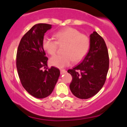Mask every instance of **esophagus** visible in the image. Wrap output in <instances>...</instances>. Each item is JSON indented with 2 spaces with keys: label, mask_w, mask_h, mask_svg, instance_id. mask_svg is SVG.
<instances>
[{
  "label": "esophagus",
  "mask_w": 127,
  "mask_h": 127,
  "mask_svg": "<svg viewBox=\"0 0 127 127\" xmlns=\"http://www.w3.org/2000/svg\"><path fill=\"white\" fill-rule=\"evenodd\" d=\"M66 71H65V70H63V69H61L60 70V73L61 74H63L64 73H66Z\"/></svg>",
  "instance_id": "esophagus-1"
}]
</instances>
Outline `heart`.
I'll return each instance as SVG.
<instances>
[{
    "instance_id": "b5f03b06",
    "label": "heart",
    "mask_w": 127,
    "mask_h": 127,
    "mask_svg": "<svg viewBox=\"0 0 127 127\" xmlns=\"http://www.w3.org/2000/svg\"><path fill=\"white\" fill-rule=\"evenodd\" d=\"M55 40L44 36L42 47L48 54L53 55L56 53L59 46L64 45L63 55H55L50 59V64L58 68H64L71 63L79 62L89 51L90 40L87 35L81 33L78 30L67 27L57 31L55 35Z\"/></svg>"
}]
</instances>
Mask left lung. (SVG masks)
<instances>
[{
    "instance_id": "8db88e82",
    "label": "left lung",
    "mask_w": 127,
    "mask_h": 127,
    "mask_svg": "<svg viewBox=\"0 0 127 127\" xmlns=\"http://www.w3.org/2000/svg\"><path fill=\"white\" fill-rule=\"evenodd\" d=\"M109 67V53L106 43L96 31L90 35V48L82 62L67 71L71 75L70 90L82 99L97 94L104 84Z\"/></svg>"
}]
</instances>
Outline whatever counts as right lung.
<instances>
[{
  "label": "right lung",
  "mask_w": 127,
  "mask_h": 127,
  "mask_svg": "<svg viewBox=\"0 0 127 127\" xmlns=\"http://www.w3.org/2000/svg\"><path fill=\"white\" fill-rule=\"evenodd\" d=\"M51 28L48 24L33 25L21 38L17 52V69L22 85L38 99L52 94L60 74L55 67H46L48 58L42 47L45 33Z\"/></svg>",
  "instance_id": "1"
}]
</instances>
